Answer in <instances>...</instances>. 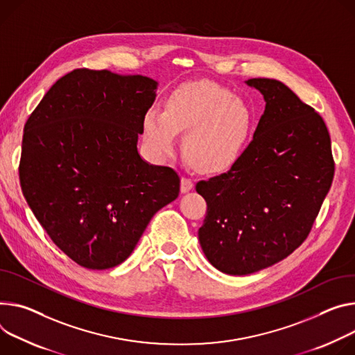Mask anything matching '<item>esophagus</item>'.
<instances>
[{"label": "esophagus", "mask_w": 355, "mask_h": 355, "mask_svg": "<svg viewBox=\"0 0 355 355\" xmlns=\"http://www.w3.org/2000/svg\"><path fill=\"white\" fill-rule=\"evenodd\" d=\"M192 188H194V182H192L189 178L182 177L181 178V192H182V194H185V192L191 191Z\"/></svg>", "instance_id": "34e87169"}]
</instances>
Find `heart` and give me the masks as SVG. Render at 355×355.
Masks as SVG:
<instances>
[{
	"label": "heart",
	"instance_id": "obj_1",
	"mask_svg": "<svg viewBox=\"0 0 355 355\" xmlns=\"http://www.w3.org/2000/svg\"><path fill=\"white\" fill-rule=\"evenodd\" d=\"M254 113L230 89L214 82H192L178 87L164 112L150 109L143 119L144 140L157 158L175 151L182 136L185 158L205 174H222L243 158L254 132Z\"/></svg>",
	"mask_w": 355,
	"mask_h": 355
}]
</instances>
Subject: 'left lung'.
Returning <instances> with one entry per match:
<instances>
[{
	"label": "left lung",
	"mask_w": 355,
	"mask_h": 355,
	"mask_svg": "<svg viewBox=\"0 0 355 355\" xmlns=\"http://www.w3.org/2000/svg\"><path fill=\"white\" fill-rule=\"evenodd\" d=\"M245 83L266 102L253 141L234 168L197 184L208 205L198 230L202 252L235 276L269 268L303 243L334 175L321 116L279 80Z\"/></svg>",
	"instance_id": "obj_1"
}]
</instances>
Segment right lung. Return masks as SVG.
Returning <instances> with one entry per match:
<instances>
[{
  "label": "right lung",
  "mask_w": 355,
  "mask_h": 355,
  "mask_svg": "<svg viewBox=\"0 0 355 355\" xmlns=\"http://www.w3.org/2000/svg\"><path fill=\"white\" fill-rule=\"evenodd\" d=\"M157 87L141 75L76 69L25 123L24 197L53 243L83 268L124 262L154 214L178 197V174L137 150Z\"/></svg>",
  "instance_id": "right-lung-1"
}]
</instances>
